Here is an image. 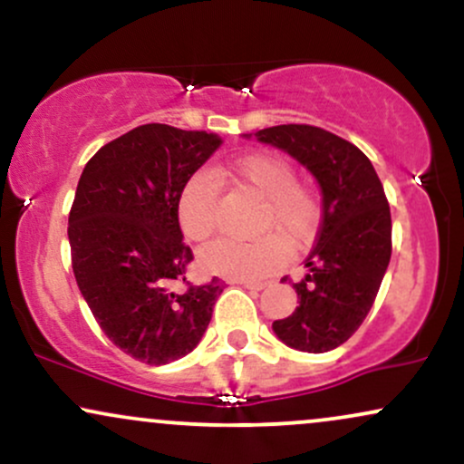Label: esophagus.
Wrapping results in <instances>:
<instances>
[{
  "label": "esophagus",
  "instance_id": "esophagus-1",
  "mask_svg": "<svg viewBox=\"0 0 464 464\" xmlns=\"http://www.w3.org/2000/svg\"><path fill=\"white\" fill-rule=\"evenodd\" d=\"M233 284L246 287V290H255V292L264 290V287H266V284H262V281H239V279H237V281H233Z\"/></svg>",
  "mask_w": 464,
  "mask_h": 464
}]
</instances>
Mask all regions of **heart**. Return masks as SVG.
I'll return each instance as SVG.
<instances>
[{"mask_svg": "<svg viewBox=\"0 0 464 464\" xmlns=\"http://www.w3.org/2000/svg\"><path fill=\"white\" fill-rule=\"evenodd\" d=\"M216 177L262 198L259 231L275 233L257 242L216 239L200 250L207 273L228 279L259 281L273 275L285 259V246L299 250L316 237L323 222V198L316 188L296 179V168L275 152H255L216 168ZM209 172H196L180 188L177 214L183 233L202 242L220 220V189Z\"/></svg>", "mask_w": 464, "mask_h": 464, "instance_id": "b5f03b06", "label": "heart"}]
</instances>
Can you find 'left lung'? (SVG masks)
Listing matches in <instances>:
<instances>
[{
    "instance_id": "1",
    "label": "left lung",
    "mask_w": 464,
    "mask_h": 464,
    "mask_svg": "<svg viewBox=\"0 0 464 464\" xmlns=\"http://www.w3.org/2000/svg\"><path fill=\"white\" fill-rule=\"evenodd\" d=\"M255 137L292 154L321 183L323 222L305 262L310 275L295 284L299 307L273 329L287 347L324 353L358 332L391 262L384 185L358 146L318 126H273Z\"/></svg>"
}]
</instances>
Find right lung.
Wrapping results in <instances>:
<instances>
[{
    "mask_svg": "<svg viewBox=\"0 0 464 464\" xmlns=\"http://www.w3.org/2000/svg\"><path fill=\"white\" fill-rule=\"evenodd\" d=\"M220 137L143 124L104 143L84 165L69 211L76 284L111 343L161 366L196 349L222 281L194 285L183 242L180 188Z\"/></svg>",
    "mask_w": 464,
    "mask_h": 464,
    "instance_id": "add662e5",
    "label": "right lung"
}]
</instances>
